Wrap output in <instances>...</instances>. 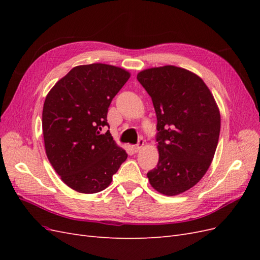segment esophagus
<instances>
[{"label": "esophagus", "instance_id": "obj_1", "mask_svg": "<svg viewBox=\"0 0 260 260\" xmlns=\"http://www.w3.org/2000/svg\"><path fill=\"white\" fill-rule=\"evenodd\" d=\"M144 146V142L142 140H140L139 141V143H138V145H133L132 146V149H133V152L135 153H138V152H140L141 149H142V147Z\"/></svg>", "mask_w": 260, "mask_h": 260}]
</instances>
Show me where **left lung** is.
<instances>
[{"mask_svg":"<svg viewBox=\"0 0 260 260\" xmlns=\"http://www.w3.org/2000/svg\"><path fill=\"white\" fill-rule=\"evenodd\" d=\"M152 98L157 117V167L147 172L157 192L175 196L190 190L205 176L220 133V112L202 78L167 65L137 76Z\"/></svg>","mask_w":260,"mask_h":260,"instance_id":"left-lung-1","label":"left lung"}]
</instances>
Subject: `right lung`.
<instances>
[{
	"label": "right lung",
	"instance_id": "obj_1",
	"mask_svg": "<svg viewBox=\"0 0 260 260\" xmlns=\"http://www.w3.org/2000/svg\"><path fill=\"white\" fill-rule=\"evenodd\" d=\"M127 70L107 64L74 67L45 98L42 130L45 153L61 181L73 190L93 194L105 190L127 159L109 131L107 111L130 78Z\"/></svg>",
	"mask_w": 260,
	"mask_h": 260
}]
</instances>
